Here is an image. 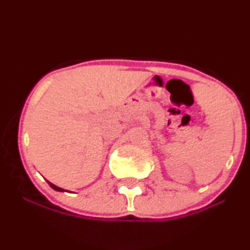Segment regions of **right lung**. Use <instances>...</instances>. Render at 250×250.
Listing matches in <instances>:
<instances>
[{"mask_svg": "<svg viewBox=\"0 0 250 250\" xmlns=\"http://www.w3.org/2000/svg\"><path fill=\"white\" fill-rule=\"evenodd\" d=\"M48 183H49V186H50V187L53 188V189H55V190H57V191H64V190H63L62 188H59V187H56V186H55V185H53V183H50V182H48Z\"/></svg>", "mask_w": 250, "mask_h": 250, "instance_id": "1", "label": "right lung"}]
</instances>
